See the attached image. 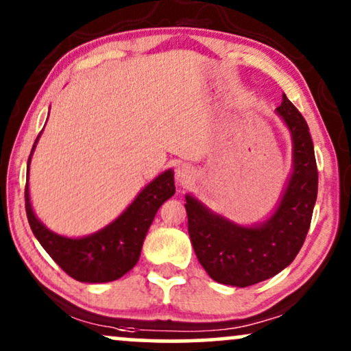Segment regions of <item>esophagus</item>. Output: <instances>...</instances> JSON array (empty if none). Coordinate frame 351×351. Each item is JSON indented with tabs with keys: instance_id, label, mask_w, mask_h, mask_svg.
<instances>
[{
	"instance_id": "obj_1",
	"label": "esophagus",
	"mask_w": 351,
	"mask_h": 351,
	"mask_svg": "<svg viewBox=\"0 0 351 351\" xmlns=\"http://www.w3.org/2000/svg\"><path fill=\"white\" fill-rule=\"evenodd\" d=\"M196 171L191 167H180L176 170V180L180 181V184H188L189 181L195 178Z\"/></svg>"
}]
</instances>
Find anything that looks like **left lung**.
I'll return each instance as SVG.
<instances>
[{"mask_svg": "<svg viewBox=\"0 0 351 351\" xmlns=\"http://www.w3.org/2000/svg\"><path fill=\"white\" fill-rule=\"evenodd\" d=\"M277 114L291 130L293 170L267 221L241 226L186 195L193 249L208 276L219 284L249 287L271 279L295 259L307 237L318 189L312 136L305 119L285 95Z\"/></svg>", "mask_w": 351, "mask_h": 351, "instance_id": "8db88e82", "label": "left lung"}]
</instances>
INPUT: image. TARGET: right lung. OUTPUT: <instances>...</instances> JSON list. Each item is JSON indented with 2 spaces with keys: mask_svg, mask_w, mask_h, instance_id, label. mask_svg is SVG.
<instances>
[{
  "mask_svg": "<svg viewBox=\"0 0 351 351\" xmlns=\"http://www.w3.org/2000/svg\"><path fill=\"white\" fill-rule=\"evenodd\" d=\"M38 140L39 136L36 138L27 160V178H29L31 156ZM173 195H175V176L171 170H167L156 176L152 183H148L114 223L94 234L66 237L49 231L36 217L29 199V184L26 183L24 189L27 221L36 239L67 276L88 284L120 279L138 263L143 239L153 223V217L158 208Z\"/></svg>",
  "mask_w": 351,
  "mask_h": 351,
  "instance_id": "1",
  "label": "right lung"
}]
</instances>
